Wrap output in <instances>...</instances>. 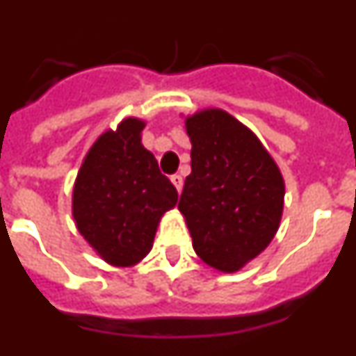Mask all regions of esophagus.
<instances>
[{
  "label": "esophagus",
  "mask_w": 356,
  "mask_h": 356,
  "mask_svg": "<svg viewBox=\"0 0 356 356\" xmlns=\"http://www.w3.org/2000/svg\"><path fill=\"white\" fill-rule=\"evenodd\" d=\"M171 181H172V185L176 187V191H178V193H181V187H184V178H181L180 175H172Z\"/></svg>",
  "instance_id": "1"
}]
</instances>
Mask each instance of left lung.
Listing matches in <instances>:
<instances>
[{"mask_svg": "<svg viewBox=\"0 0 356 356\" xmlns=\"http://www.w3.org/2000/svg\"><path fill=\"white\" fill-rule=\"evenodd\" d=\"M185 127L193 171L178 209L200 259L219 271H238L275 237L284 178L260 140L225 110H203Z\"/></svg>", "mask_w": 356, "mask_h": 356, "instance_id": "8db88e82", "label": "left lung"}]
</instances>
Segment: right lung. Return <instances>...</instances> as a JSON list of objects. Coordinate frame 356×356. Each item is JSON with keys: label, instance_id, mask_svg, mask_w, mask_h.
I'll list each match as a JSON object with an SVG mask.
<instances>
[{"label": "right lung", "instance_id": "1", "mask_svg": "<svg viewBox=\"0 0 356 356\" xmlns=\"http://www.w3.org/2000/svg\"><path fill=\"white\" fill-rule=\"evenodd\" d=\"M144 122L124 119L94 143L78 172L72 216L80 234L112 266H134L149 253L176 187L140 144Z\"/></svg>", "mask_w": 356, "mask_h": 356}]
</instances>
